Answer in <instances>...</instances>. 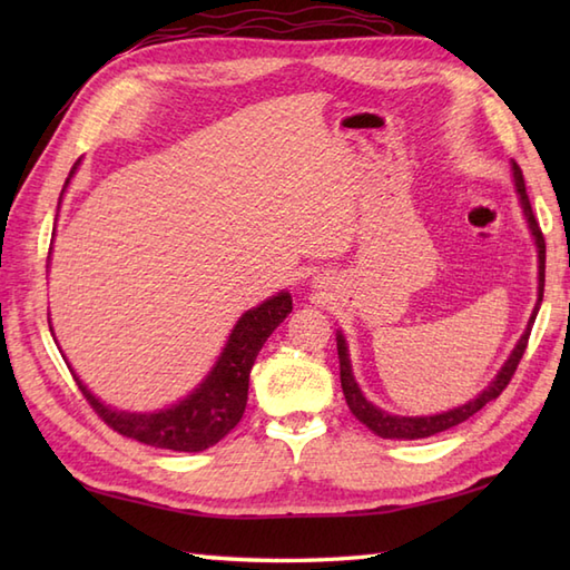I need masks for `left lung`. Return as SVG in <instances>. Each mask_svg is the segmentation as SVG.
Listing matches in <instances>:
<instances>
[{
  "mask_svg": "<svg viewBox=\"0 0 570 570\" xmlns=\"http://www.w3.org/2000/svg\"><path fill=\"white\" fill-rule=\"evenodd\" d=\"M512 176H514V186H517V193H519V203H522V210L527 215L529 229H531V235H534L537 249H539V301H537L534 313H531L524 335L519 337V343L512 350L510 360L504 362V367L498 372V377L492 380V384L488 386L485 392L478 394L475 399H470V402L463 404V406H455L451 411H443V414H433V416H394V414H386V411L370 404L367 399L362 396L360 386H357V382L353 377V367H350L345 337H343V333H337V360H341V384H343L345 402H347L350 411H353V414L362 423H365L370 431L382 435V439H406V441H414V439H429V435H435V433H441V431L453 429V426H458V423L468 421L472 414H478V411L485 406L488 402H492V399H498L504 392V386L510 384V380L514 377L519 360H522L524 350H527V343H529L531 325H534V318H537L539 306H541V298H543V272H547V242H543L541 227L537 223L534 210H531L522 168H519L517 161H512Z\"/></svg>",
  "mask_w": 570,
  "mask_h": 570,
  "instance_id": "left-lung-1",
  "label": "left lung"
}]
</instances>
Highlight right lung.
<instances>
[{"label":"right lung","instance_id":"1","mask_svg":"<svg viewBox=\"0 0 570 570\" xmlns=\"http://www.w3.org/2000/svg\"><path fill=\"white\" fill-rule=\"evenodd\" d=\"M80 159L72 164L66 178V186L76 174ZM63 186V190H66ZM63 196V193H60ZM51 254V252H48ZM292 296L286 292L266 298L262 306L247 311L237 321L227 337V345L217 357L215 367L210 370L196 390H193L184 402L174 404L171 409H161L156 414H129V411H117L102 404L98 396H92L76 374L78 386L88 404L95 409L107 426L112 431L147 443L154 448H166V451L180 453H198L205 448L223 441L233 431L247 406V390H249V372L254 360H257L266 337L274 328L292 313Z\"/></svg>","mask_w":570,"mask_h":570}]
</instances>
